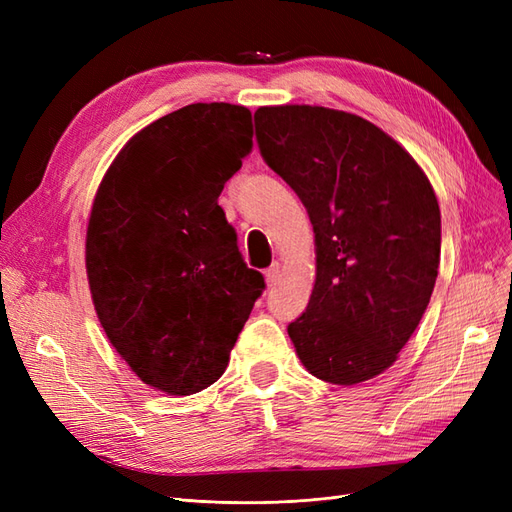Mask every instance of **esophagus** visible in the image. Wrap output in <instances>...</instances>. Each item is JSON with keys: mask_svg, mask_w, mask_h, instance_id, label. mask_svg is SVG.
I'll list each match as a JSON object with an SVG mask.
<instances>
[{"mask_svg": "<svg viewBox=\"0 0 512 512\" xmlns=\"http://www.w3.org/2000/svg\"><path fill=\"white\" fill-rule=\"evenodd\" d=\"M280 275H282L280 262H273V265H271V267L267 269V273H265V280H267L269 286H275L277 282H280Z\"/></svg>", "mask_w": 512, "mask_h": 512, "instance_id": "34e87169", "label": "esophagus"}]
</instances>
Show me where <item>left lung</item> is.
<instances>
[{
    "label": "left lung",
    "instance_id": "1",
    "mask_svg": "<svg viewBox=\"0 0 512 512\" xmlns=\"http://www.w3.org/2000/svg\"><path fill=\"white\" fill-rule=\"evenodd\" d=\"M262 158L316 235V284L288 335L309 374L352 386L389 369L421 322L440 265L427 175L374 123L324 106H260Z\"/></svg>",
    "mask_w": 512,
    "mask_h": 512
}]
</instances>
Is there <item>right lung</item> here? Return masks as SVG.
Segmentation results:
<instances>
[{
	"label": "right lung",
	"instance_id": "right-lung-1",
	"mask_svg": "<svg viewBox=\"0 0 512 512\" xmlns=\"http://www.w3.org/2000/svg\"><path fill=\"white\" fill-rule=\"evenodd\" d=\"M252 134L245 106H183L130 138L91 207L85 265L98 320L134 374L168 395L224 374L265 290L218 205Z\"/></svg>",
	"mask_w": 512,
	"mask_h": 512
}]
</instances>
